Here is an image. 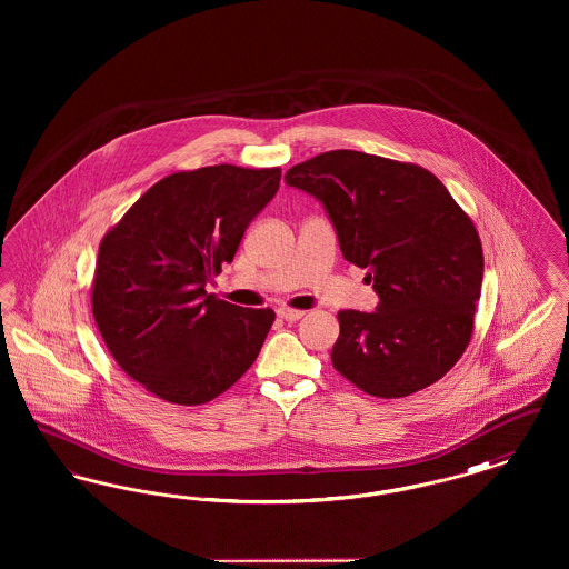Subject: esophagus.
<instances>
[{"mask_svg": "<svg viewBox=\"0 0 569 569\" xmlns=\"http://www.w3.org/2000/svg\"><path fill=\"white\" fill-rule=\"evenodd\" d=\"M277 316H279L281 320H286V322H298L305 313L297 311V309H286V307H281V309H277Z\"/></svg>", "mask_w": 569, "mask_h": 569, "instance_id": "1", "label": "esophagus"}]
</instances>
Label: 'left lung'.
Segmentation results:
<instances>
[{
  "instance_id": "left-lung-1",
  "label": "left lung",
  "mask_w": 569,
  "mask_h": 569,
  "mask_svg": "<svg viewBox=\"0 0 569 569\" xmlns=\"http://www.w3.org/2000/svg\"><path fill=\"white\" fill-rule=\"evenodd\" d=\"M286 183L325 207L379 298L376 311H339L332 367L381 399L443 378L471 339L485 274L480 237L450 191L416 163L350 149L292 166Z\"/></svg>"
}]
</instances>
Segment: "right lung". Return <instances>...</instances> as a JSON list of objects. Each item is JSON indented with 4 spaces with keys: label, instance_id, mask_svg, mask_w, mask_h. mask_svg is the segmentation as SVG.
Segmentation results:
<instances>
[{
    "label": "right lung",
    "instance_id": "add662e5",
    "mask_svg": "<svg viewBox=\"0 0 569 569\" xmlns=\"http://www.w3.org/2000/svg\"><path fill=\"white\" fill-rule=\"evenodd\" d=\"M279 179V168L230 163L170 174L100 244L96 325L119 367L163 401L207 403L258 358L272 309L217 300L204 286L232 262Z\"/></svg>",
    "mask_w": 569,
    "mask_h": 569
}]
</instances>
